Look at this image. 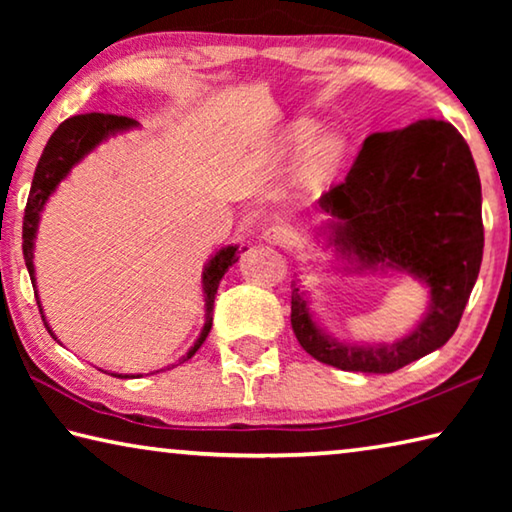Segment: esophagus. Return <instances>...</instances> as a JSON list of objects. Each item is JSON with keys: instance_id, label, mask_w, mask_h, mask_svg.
Masks as SVG:
<instances>
[{"instance_id": "1", "label": "esophagus", "mask_w": 512, "mask_h": 512, "mask_svg": "<svg viewBox=\"0 0 512 512\" xmlns=\"http://www.w3.org/2000/svg\"><path fill=\"white\" fill-rule=\"evenodd\" d=\"M262 237L266 244H271V246H287L291 241V230L287 228V225L275 223V225H271V228L264 230Z\"/></svg>"}]
</instances>
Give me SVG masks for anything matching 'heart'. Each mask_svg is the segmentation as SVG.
<instances>
[{"label": "heart", "instance_id": "obj_1", "mask_svg": "<svg viewBox=\"0 0 512 512\" xmlns=\"http://www.w3.org/2000/svg\"><path fill=\"white\" fill-rule=\"evenodd\" d=\"M316 133H318V124H314V121H311V119H296L293 124H289L284 137H287V142L291 146L300 149V146H305L307 142L314 140ZM339 153H341L339 137H336V135H320L318 140L311 144L309 158H311V164H316V167H323V164H329V162H334L336 158H339Z\"/></svg>", "mask_w": 512, "mask_h": 512}]
</instances>
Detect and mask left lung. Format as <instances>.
Instances as JSON below:
<instances>
[{
	"instance_id": "8db88e82",
	"label": "left lung",
	"mask_w": 512,
	"mask_h": 512,
	"mask_svg": "<svg viewBox=\"0 0 512 512\" xmlns=\"http://www.w3.org/2000/svg\"><path fill=\"white\" fill-rule=\"evenodd\" d=\"M318 235L332 268L409 275L429 305L393 343L341 341L318 323L311 293L293 280L291 325L311 357L348 372H395L452 339L483 257L481 180L452 124L422 119L366 137L345 183L320 196Z\"/></svg>"
}]
</instances>
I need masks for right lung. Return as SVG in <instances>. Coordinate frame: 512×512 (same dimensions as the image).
<instances>
[{
  "instance_id": "add662e5",
  "label": "right lung",
  "mask_w": 512,
  "mask_h": 512,
  "mask_svg": "<svg viewBox=\"0 0 512 512\" xmlns=\"http://www.w3.org/2000/svg\"><path fill=\"white\" fill-rule=\"evenodd\" d=\"M133 128H140V124H137L135 119L103 115V112H88V115L69 117L67 121H63V124L56 128L54 135L49 137L45 151H42V155H40L36 173H33V183H31L27 210H24V223H22V250H24V262H27L31 282H33V291H36V300H38L42 320H45V327L49 329V334L54 336L56 341H58V336L54 334V329L49 327L45 309H42V302L38 296L36 264H33V257H36L33 253H36V237H38L42 212H45V205L49 203V198L54 196L58 185L63 183L69 173H72L76 164L83 162L94 149H97L99 144L108 142L110 137L126 133V131H133ZM237 253H239V246H223L216 250V253L207 259V264L203 266L201 284H203V300H205V325L192 348L187 350L185 357L178 363H185L192 359L198 352V348L205 343L207 334H210L216 289H219V284L223 280V275L228 273V268L239 262ZM108 375L119 377V379L142 377V375H119V372H108Z\"/></svg>"
}]
</instances>
